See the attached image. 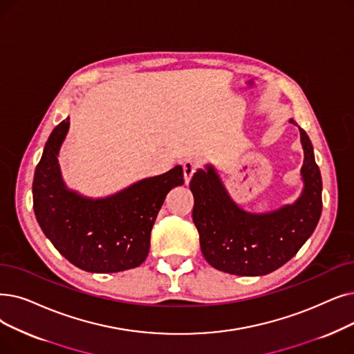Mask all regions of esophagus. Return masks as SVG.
<instances>
[{
    "label": "esophagus",
    "mask_w": 354,
    "mask_h": 354,
    "mask_svg": "<svg viewBox=\"0 0 354 354\" xmlns=\"http://www.w3.org/2000/svg\"><path fill=\"white\" fill-rule=\"evenodd\" d=\"M183 165V175H185V182H189L192 175L196 172L198 167H201V163L195 159H187Z\"/></svg>",
    "instance_id": "obj_1"
}]
</instances>
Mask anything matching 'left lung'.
<instances>
[{"label":"left lung","instance_id":"8db88e82","mask_svg":"<svg viewBox=\"0 0 354 354\" xmlns=\"http://www.w3.org/2000/svg\"><path fill=\"white\" fill-rule=\"evenodd\" d=\"M299 133L305 188L295 204L278 211L254 215L240 209L212 166L194 174L192 220L201 252L212 268L239 276L268 274L294 257L313 234L322 209V180L310 137L301 127Z\"/></svg>","mask_w":354,"mask_h":354}]
</instances>
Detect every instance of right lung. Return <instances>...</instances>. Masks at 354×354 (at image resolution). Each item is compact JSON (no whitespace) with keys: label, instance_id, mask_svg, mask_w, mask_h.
<instances>
[{"label":"right lung","instance_id":"obj_1","mask_svg":"<svg viewBox=\"0 0 354 354\" xmlns=\"http://www.w3.org/2000/svg\"><path fill=\"white\" fill-rule=\"evenodd\" d=\"M68 129L69 117L53 129L36 166L33 209L40 228L56 250L82 270L114 273L140 266L167 192L183 183L182 167L109 198H84L65 187L57 163Z\"/></svg>","mask_w":354,"mask_h":354}]
</instances>
